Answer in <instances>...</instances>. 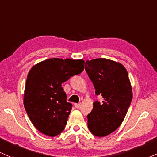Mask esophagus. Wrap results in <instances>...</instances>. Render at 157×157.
Masks as SVG:
<instances>
[{
  "label": "esophagus",
  "mask_w": 157,
  "mask_h": 157,
  "mask_svg": "<svg viewBox=\"0 0 157 157\" xmlns=\"http://www.w3.org/2000/svg\"><path fill=\"white\" fill-rule=\"evenodd\" d=\"M74 106H75V108H80V106H81V104L75 103V104H74Z\"/></svg>",
  "instance_id": "34e87169"
}]
</instances>
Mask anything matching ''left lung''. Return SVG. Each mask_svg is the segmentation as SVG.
<instances>
[{"instance_id":"1","label":"left lung","mask_w":157,"mask_h":157,"mask_svg":"<svg viewBox=\"0 0 157 157\" xmlns=\"http://www.w3.org/2000/svg\"><path fill=\"white\" fill-rule=\"evenodd\" d=\"M85 70L95 94L103 98L102 103H93L87 116L88 128L95 136H106L121 124L132 100L128 73L122 64L105 58L86 60Z\"/></svg>"}]
</instances>
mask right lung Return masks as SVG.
I'll list each match as a JSON object with an SVG mask.
<instances>
[{"label": "right lung", "mask_w": 157, "mask_h": 157, "mask_svg": "<svg viewBox=\"0 0 157 157\" xmlns=\"http://www.w3.org/2000/svg\"><path fill=\"white\" fill-rule=\"evenodd\" d=\"M83 59H47L29 71L23 103L36 128L50 137L65 129L72 104L67 102L62 84L84 71Z\"/></svg>", "instance_id": "obj_1"}]
</instances>
